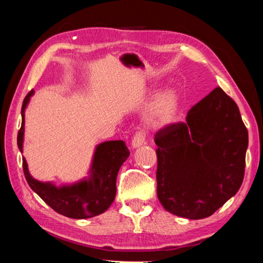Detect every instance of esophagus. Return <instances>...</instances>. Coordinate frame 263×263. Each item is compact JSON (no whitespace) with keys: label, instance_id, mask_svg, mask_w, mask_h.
Segmentation results:
<instances>
[{"label":"esophagus","instance_id":"esophagus-1","mask_svg":"<svg viewBox=\"0 0 263 263\" xmlns=\"http://www.w3.org/2000/svg\"><path fill=\"white\" fill-rule=\"evenodd\" d=\"M144 143H145V135L143 132H137L135 137L132 138L131 146H132V148H137V147L142 146Z\"/></svg>","mask_w":263,"mask_h":263}]
</instances>
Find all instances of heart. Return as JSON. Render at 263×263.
I'll list each match as a JSON object with an SVG mask.
<instances>
[{
	"mask_svg": "<svg viewBox=\"0 0 263 263\" xmlns=\"http://www.w3.org/2000/svg\"><path fill=\"white\" fill-rule=\"evenodd\" d=\"M181 101V94L176 88H167L156 96L144 113L146 127L155 131L170 127L177 119Z\"/></svg>",
	"mask_w": 263,
	"mask_h": 263,
	"instance_id": "1",
	"label": "heart"
}]
</instances>
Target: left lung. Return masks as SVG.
Segmentation results:
<instances>
[{"label": "left lung", "instance_id": "left-lung-1", "mask_svg": "<svg viewBox=\"0 0 263 263\" xmlns=\"http://www.w3.org/2000/svg\"><path fill=\"white\" fill-rule=\"evenodd\" d=\"M157 196L176 216L201 219L236 195L245 177L248 131L240 109L216 87L185 123L157 133Z\"/></svg>", "mask_w": 263, "mask_h": 263}]
</instances>
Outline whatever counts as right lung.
I'll list each match as a JSON object with an SVG mask.
<instances>
[{
    "label": "right lung",
    "instance_id": "obj_1",
    "mask_svg": "<svg viewBox=\"0 0 263 263\" xmlns=\"http://www.w3.org/2000/svg\"><path fill=\"white\" fill-rule=\"evenodd\" d=\"M34 89L23 100L22 124L17 135L18 150L23 152L25 139V112ZM130 156L123 140H108L98 144L94 150L88 176L72 184L55 185L52 182H40L30 175L28 164L22 157L23 172L30 189L58 214L69 218H91L106 211L116 198L117 175L120 166Z\"/></svg>",
    "mask_w": 263,
    "mask_h": 263
}]
</instances>
